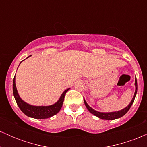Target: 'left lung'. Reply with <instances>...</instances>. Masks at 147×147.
<instances>
[{
	"label": "left lung",
	"mask_w": 147,
	"mask_h": 147,
	"mask_svg": "<svg viewBox=\"0 0 147 147\" xmlns=\"http://www.w3.org/2000/svg\"><path fill=\"white\" fill-rule=\"evenodd\" d=\"M135 86H136V90H135L134 95H133V99L132 100H131V103H130L126 107H125L124 109H123L120 111H115V112H109V113L99 112V111H95V109L91 108L90 106L87 104L86 101L84 98V104H85V105L86 106L88 110L89 111V112L91 113L92 114H93L94 115L97 116V117L100 118V119H106V120H113V119H117V118H120L122 117V116H124V115L129 111L130 108H131V106H132L133 102H134L135 98H136V94H137V91H138V83H137V79H136H136H135Z\"/></svg>",
	"instance_id": "1"
}]
</instances>
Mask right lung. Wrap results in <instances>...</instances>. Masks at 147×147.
I'll return each mask as SVG.
<instances>
[{"label":"right lung","mask_w":147,"mask_h":147,"mask_svg":"<svg viewBox=\"0 0 147 147\" xmlns=\"http://www.w3.org/2000/svg\"><path fill=\"white\" fill-rule=\"evenodd\" d=\"M30 57V56L27 57L26 59L29 58ZM69 90H70V88L66 89L65 91H63L59 100L52 105L33 106L24 102L20 97L18 93L17 89H16V83H15V77L14 80H13V94H14V97L18 106L25 115H26L28 117L35 118V119H46V118L51 117L52 116L58 113L61 109L62 105H63L65 94Z\"/></svg>","instance_id":"right-lung-1"}]
</instances>
